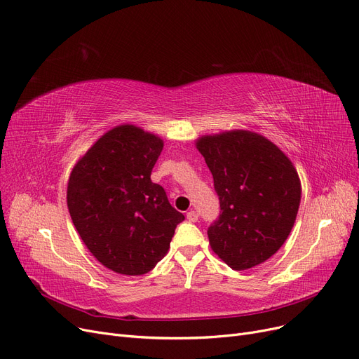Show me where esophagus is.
<instances>
[{
    "label": "esophagus",
    "mask_w": 359,
    "mask_h": 359,
    "mask_svg": "<svg viewBox=\"0 0 359 359\" xmlns=\"http://www.w3.org/2000/svg\"><path fill=\"white\" fill-rule=\"evenodd\" d=\"M186 218H188L191 223H195V222H198V212L191 210V211H188V214H186Z\"/></svg>",
    "instance_id": "esophagus-1"
}]
</instances>
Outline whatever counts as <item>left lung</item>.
<instances>
[{
	"instance_id": "1",
	"label": "left lung",
	"mask_w": 359,
	"mask_h": 359,
	"mask_svg": "<svg viewBox=\"0 0 359 359\" xmlns=\"http://www.w3.org/2000/svg\"><path fill=\"white\" fill-rule=\"evenodd\" d=\"M220 199L210 227L212 251L233 270H248L273 257L294 224L301 180L287 155L266 136L227 130L196 139Z\"/></svg>"
}]
</instances>
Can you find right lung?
Returning a JSON list of instances; mask_svg holds the SVG:
<instances>
[{"instance_id": "add662e5", "label": "right lung", "mask_w": 359, "mask_h": 359, "mask_svg": "<svg viewBox=\"0 0 359 359\" xmlns=\"http://www.w3.org/2000/svg\"><path fill=\"white\" fill-rule=\"evenodd\" d=\"M163 139L120 124L74 164L67 207L81 239L104 267L124 276L151 271L168 252L184 215L170 205L151 171Z\"/></svg>"}]
</instances>
